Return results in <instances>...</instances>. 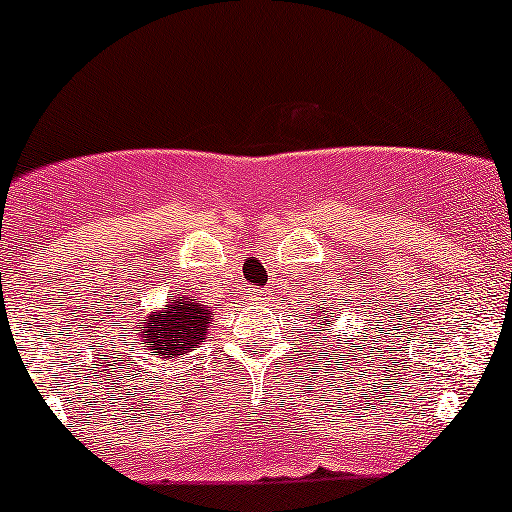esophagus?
Returning a JSON list of instances; mask_svg holds the SVG:
<instances>
[{"label": "esophagus", "mask_w": 512, "mask_h": 512, "mask_svg": "<svg viewBox=\"0 0 512 512\" xmlns=\"http://www.w3.org/2000/svg\"><path fill=\"white\" fill-rule=\"evenodd\" d=\"M241 295H244V300H249L254 304L271 300V292H268L266 287H244V292H241Z\"/></svg>", "instance_id": "esophagus-1"}]
</instances>
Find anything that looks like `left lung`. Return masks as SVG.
I'll return each instance as SVG.
<instances>
[{
    "instance_id": "8db88e82",
    "label": "left lung",
    "mask_w": 512,
    "mask_h": 512,
    "mask_svg": "<svg viewBox=\"0 0 512 512\" xmlns=\"http://www.w3.org/2000/svg\"><path fill=\"white\" fill-rule=\"evenodd\" d=\"M326 309H329V307H324V312H326ZM329 317H331V314H329ZM329 317H326V314H321V331H329V329H326V321H329ZM321 341H326V336L321 338Z\"/></svg>"
}]
</instances>
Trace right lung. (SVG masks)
I'll list each match as a JSON object with an SVG mask.
<instances>
[{"instance_id":"obj_1","label":"right lung","mask_w":512,"mask_h":512,"mask_svg":"<svg viewBox=\"0 0 512 512\" xmlns=\"http://www.w3.org/2000/svg\"><path fill=\"white\" fill-rule=\"evenodd\" d=\"M208 304L188 300V295L174 297L166 307L140 319V341L154 355L181 358L200 348L210 331Z\"/></svg>"}]
</instances>
